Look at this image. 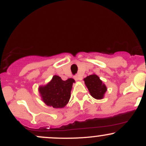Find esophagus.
Segmentation results:
<instances>
[{
	"label": "esophagus",
	"mask_w": 146,
	"mask_h": 146,
	"mask_svg": "<svg viewBox=\"0 0 146 146\" xmlns=\"http://www.w3.org/2000/svg\"><path fill=\"white\" fill-rule=\"evenodd\" d=\"M74 78H75V80H76V81H80V80H82V77H81V75H75V76L74 77Z\"/></svg>",
	"instance_id": "1"
}]
</instances>
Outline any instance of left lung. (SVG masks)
<instances>
[{
  "label": "left lung",
  "mask_w": 146,
  "mask_h": 146,
  "mask_svg": "<svg viewBox=\"0 0 146 146\" xmlns=\"http://www.w3.org/2000/svg\"><path fill=\"white\" fill-rule=\"evenodd\" d=\"M84 81L90 95L93 98L96 100H102L104 98L107 88L98 75L93 73L85 78L84 79Z\"/></svg>",
  "instance_id": "8db88e82"
}]
</instances>
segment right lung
Returning a JSON list of instances; mask_svg holds the SVG:
<instances>
[{
  "label": "right lung",
  "instance_id": "right-lung-1",
  "mask_svg": "<svg viewBox=\"0 0 146 146\" xmlns=\"http://www.w3.org/2000/svg\"><path fill=\"white\" fill-rule=\"evenodd\" d=\"M75 80L68 78L64 81L58 75H54L51 80L38 88L42 100L48 106L62 108L66 106L71 98V91Z\"/></svg>",
  "mask_w": 146,
  "mask_h": 146
}]
</instances>
